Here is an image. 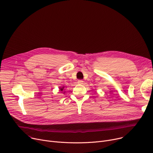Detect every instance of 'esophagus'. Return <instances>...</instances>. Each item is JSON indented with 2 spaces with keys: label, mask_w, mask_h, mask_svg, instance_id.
<instances>
[{
  "label": "esophagus",
  "mask_w": 153,
  "mask_h": 153,
  "mask_svg": "<svg viewBox=\"0 0 153 153\" xmlns=\"http://www.w3.org/2000/svg\"><path fill=\"white\" fill-rule=\"evenodd\" d=\"M83 80H81V79H79V80H78V84H80V85H82V84H83Z\"/></svg>",
  "instance_id": "esophagus-1"
}]
</instances>
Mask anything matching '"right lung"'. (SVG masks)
Masks as SVG:
<instances>
[{"label": "right lung", "instance_id": "1", "mask_svg": "<svg viewBox=\"0 0 153 153\" xmlns=\"http://www.w3.org/2000/svg\"><path fill=\"white\" fill-rule=\"evenodd\" d=\"M65 86H60V87H59V91H60L61 92V93H63V94H65Z\"/></svg>", "mask_w": 153, "mask_h": 153}]
</instances>
